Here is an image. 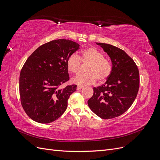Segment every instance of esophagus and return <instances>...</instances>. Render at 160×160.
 Listing matches in <instances>:
<instances>
[{"label":"esophagus","mask_w":160,"mask_h":160,"mask_svg":"<svg viewBox=\"0 0 160 160\" xmlns=\"http://www.w3.org/2000/svg\"><path fill=\"white\" fill-rule=\"evenodd\" d=\"M83 88V87H82V86H77V90H81V89H82Z\"/></svg>","instance_id":"1"}]
</instances>
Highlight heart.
<instances>
[{
	"label": "heart",
	"mask_w": 160,
	"mask_h": 160,
	"mask_svg": "<svg viewBox=\"0 0 160 160\" xmlns=\"http://www.w3.org/2000/svg\"><path fill=\"white\" fill-rule=\"evenodd\" d=\"M81 62L88 63L86 66V73L78 74L72 77L73 84L83 86L93 83L96 79L99 82L104 81L111 72L110 61L104 58L102 52L94 47H89L81 52L79 57L72 54L67 60V68L70 73H75Z\"/></svg>",
	"instance_id": "b5f03b06"
}]
</instances>
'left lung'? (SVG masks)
<instances>
[{"instance_id":"8db88e82","label":"left lung","mask_w":160,"mask_h":160,"mask_svg":"<svg viewBox=\"0 0 160 160\" xmlns=\"http://www.w3.org/2000/svg\"><path fill=\"white\" fill-rule=\"evenodd\" d=\"M96 44L110 57L112 69L105 83L93 88V95L88 103L99 118L112 119L125 113L136 98L139 86V70L124 51L106 43Z\"/></svg>"}]
</instances>
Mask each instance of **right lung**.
I'll use <instances>...</instances> for the list:
<instances>
[{
  "label": "right lung",
  "mask_w": 160,
  "mask_h": 160,
  "mask_svg": "<svg viewBox=\"0 0 160 160\" xmlns=\"http://www.w3.org/2000/svg\"><path fill=\"white\" fill-rule=\"evenodd\" d=\"M79 46L65 38L54 40L40 46L26 61L20 73L19 92L22 108L33 121L51 123L67 109L77 85L59 86L69 79L66 62Z\"/></svg>",
  "instance_id": "right-lung-1"
}]
</instances>
